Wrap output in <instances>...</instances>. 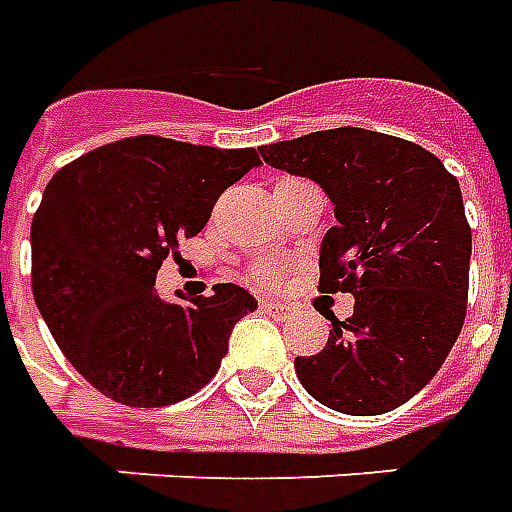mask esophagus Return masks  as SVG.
Masks as SVG:
<instances>
[{
    "mask_svg": "<svg viewBox=\"0 0 512 512\" xmlns=\"http://www.w3.org/2000/svg\"><path fill=\"white\" fill-rule=\"evenodd\" d=\"M260 309L266 314H271V317H276V320H285V317H290L293 314V309L287 304H279V301H271V298H266V301H260Z\"/></svg>",
    "mask_w": 512,
    "mask_h": 512,
    "instance_id": "34e87169",
    "label": "esophagus"
}]
</instances>
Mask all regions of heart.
<instances>
[{
  "label": "heart",
  "instance_id": "1",
  "mask_svg": "<svg viewBox=\"0 0 512 512\" xmlns=\"http://www.w3.org/2000/svg\"><path fill=\"white\" fill-rule=\"evenodd\" d=\"M287 181H295V179H282L279 184H287ZM276 184V187H279ZM252 282H260V285H271V282H276L279 276H282V268L276 266V263H271V260H260V263H255L252 266Z\"/></svg>",
  "mask_w": 512,
  "mask_h": 512
}]
</instances>
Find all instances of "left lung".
<instances>
[{"instance_id":"8db88e82","label":"left lung","mask_w":512,"mask_h":512,"mask_svg":"<svg viewBox=\"0 0 512 512\" xmlns=\"http://www.w3.org/2000/svg\"><path fill=\"white\" fill-rule=\"evenodd\" d=\"M271 168L325 189L336 225L320 246V290L352 293L323 352L295 358L309 396L344 415H382L429 385L456 344L472 230L456 176L418 143L336 127L260 146Z\"/></svg>"}]
</instances>
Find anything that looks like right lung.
I'll list each match as a JSON object with an SVG mask.
<instances>
[{
    "label": "right lung",
    "mask_w": 512,
    "mask_h": 512,
    "mask_svg": "<svg viewBox=\"0 0 512 512\" xmlns=\"http://www.w3.org/2000/svg\"><path fill=\"white\" fill-rule=\"evenodd\" d=\"M255 149L138 135L83 154L48 181L32 219V293L83 380L127 407H165L200 391L257 301L238 285L189 304L162 301V260L198 236Z\"/></svg>",
    "instance_id": "right-lung-1"
}]
</instances>
